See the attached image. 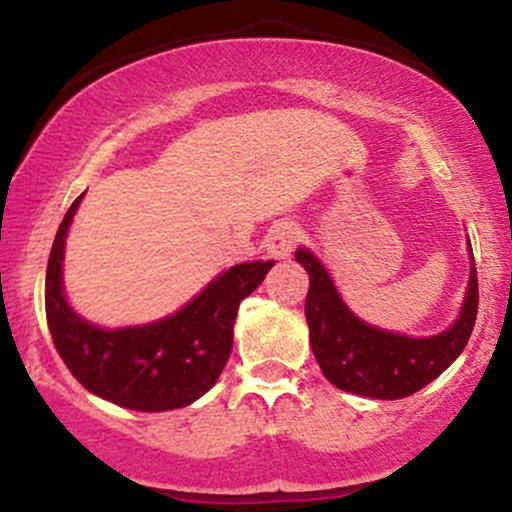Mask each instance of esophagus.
Wrapping results in <instances>:
<instances>
[{
  "label": "esophagus",
  "instance_id": "obj_1",
  "mask_svg": "<svg viewBox=\"0 0 512 512\" xmlns=\"http://www.w3.org/2000/svg\"><path fill=\"white\" fill-rule=\"evenodd\" d=\"M296 238H298L296 223H289V221L276 223V226L269 228L267 236H264V248H267V255L274 257V260H279V262L289 260Z\"/></svg>",
  "mask_w": 512,
  "mask_h": 512
}]
</instances>
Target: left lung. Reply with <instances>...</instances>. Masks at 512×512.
Returning a JSON list of instances; mask_svg holds the SVG:
<instances>
[{"mask_svg":"<svg viewBox=\"0 0 512 512\" xmlns=\"http://www.w3.org/2000/svg\"><path fill=\"white\" fill-rule=\"evenodd\" d=\"M467 250L469 281L455 322L438 334L411 337L358 317L346 305L325 262L310 248H298L296 262L310 276L305 320L322 375L339 390L370 399H402L433 383L462 354L477 320L479 284L469 238Z\"/></svg>","mask_w":512,"mask_h":512,"instance_id":"8db88e82","label":"left lung"}]
</instances>
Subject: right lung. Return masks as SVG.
Wrapping results in <instances>:
<instances>
[{"instance_id": "1", "label": "right lung", "mask_w": 512, "mask_h": 512, "mask_svg": "<svg viewBox=\"0 0 512 512\" xmlns=\"http://www.w3.org/2000/svg\"><path fill=\"white\" fill-rule=\"evenodd\" d=\"M84 195L57 228L45 274V315L55 349L91 395L117 407L170 411L197 402L231 356L240 301L262 284L274 262L223 269L182 308L154 322L101 327L76 313L64 293V248Z\"/></svg>"}]
</instances>
